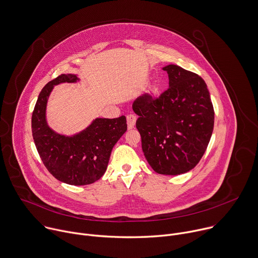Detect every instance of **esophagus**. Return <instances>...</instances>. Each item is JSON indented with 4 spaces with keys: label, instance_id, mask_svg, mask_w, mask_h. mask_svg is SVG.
<instances>
[{
    "label": "esophagus",
    "instance_id": "1",
    "mask_svg": "<svg viewBox=\"0 0 258 258\" xmlns=\"http://www.w3.org/2000/svg\"><path fill=\"white\" fill-rule=\"evenodd\" d=\"M136 120H137V117H136V115H134V114H129V115L127 116V125H128V128H129V129H132V128L135 126Z\"/></svg>",
    "mask_w": 258,
    "mask_h": 258
}]
</instances>
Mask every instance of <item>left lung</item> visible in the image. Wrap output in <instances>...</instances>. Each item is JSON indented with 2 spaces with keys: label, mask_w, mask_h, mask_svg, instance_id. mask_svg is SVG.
<instances>
[{
  "label": "left lung",
  "mask_w": 258,
  "mask_h": 258,
  "mask_svg": "<svg viewBox=\"0 0 258 258\" xmlns=\"http://www.w3.org/2000/svg\"><path fill=\"white\" fill-rule=\"evenodd\" d=\"M163 70L169 88L158 97L140 95L132 108L146 161L158 174L175 176L201 160L213 134L215 111L200 76L173 64Z\"/></svg>",
  "instance_id": "left-lung-1"
}]
</instances>
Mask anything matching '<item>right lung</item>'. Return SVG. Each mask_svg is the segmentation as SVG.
Here are the masks:
<instances>
[{
	"label": "right lung",
	"mask_w": 258,
	"mask_h": 258,
	"mask_svg": "<svg viewBox=\"0 0 258 258\" xmlns=\"http://www.w3.org/2000/svg\"><path fill=\"white\" fill-rule=\"evenodd\" d=\"M74 74H62L40 91L32 113V136L39 157L57 180L75 186L94 183L105 174L114 145L127 130L126 117L96 118L81 132L65 136L47 125L45 110L54 86L77 82Z\"/></svg>",
	"instance_id": "1"
}]
</instances>
